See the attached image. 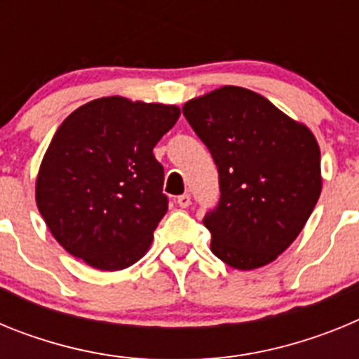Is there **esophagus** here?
Returning a JSON list of instances; mask_svg holds the SVG:
<instances>
[{
    "label": "esophagus",
    "mask_w": 359,
    "mask_h": 359,
    "mask_svg": "<svg viewBox=\"0 0 359 359\" xmlns=\"http://www.w3.org/2000/svg\"><path fill=\"white\" fill-rule=\"evenodd\" d=\"M177 205H180V207H182V208L190 207V194L177 196Z\"/></svg>",
    "instance_id": "esophagus-1"
}]
</instances>
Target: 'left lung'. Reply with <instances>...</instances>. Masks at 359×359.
<instances>
[{
  "label": "left lung",
  "instance_id": "left-lung-1",
  "mask_svg": "<svg viewBox=\"0 0 359 359\" xmlns=\"http://www.w3.org/2000/svg\"><path fill=\"white\" fill-rule=\"evenodd\" d=\"M183 115L217 165L221 199L203 219L212 253L241 271L273 262L306 226L322 192L315 135L239 86L190 98Z\"/></svg>",
  "mask_w": 359,
  "mask_h": 359
}]
</instances>
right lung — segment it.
I'll list each match as a JSON object with an SVG mask.
<instances>
[{
	"label": "right lung",
	"instance_id": "right-lung-1",
	"mask_svg": "<svg viewBox=\"0 0 359 359\" xmlns=\"http://www.w3.org/2000/svg\"><path fill=\"white\" fill-rule=\"evenodd\" d=\"M180 118L172 104L95 98L53 135L36 203L57 243L91 268L116 271L147 253L167 212L152 149Z\"/></svg>",
	"mask_w": 359,
	"mask_h": 359
}]
</instances>
